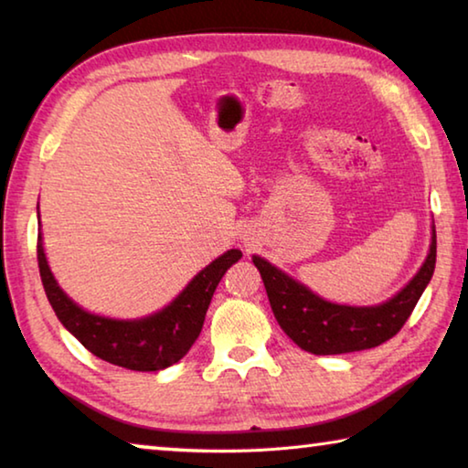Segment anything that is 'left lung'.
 Segmentation results:
<instances>
[{
  "label": "left lung",
  "instance_id": "left-lung-1",
  "mask_svg": "<svg viewBox=\"0 0 468 468\" xmlns=\"http://www.w3.org/2000/svg\"><path fill=\"white\" fill-rule=\"evenodd\" d=\"M262 274L276 322L292 343L314 355H340L379 346L399 332L413 314L435 268V229L425 264L399 295L374 307H351L324 301L279 268L253 256Z\"/></svg>",
  "mask_w": 468,
  "mask_h": 468
}]
</instances>
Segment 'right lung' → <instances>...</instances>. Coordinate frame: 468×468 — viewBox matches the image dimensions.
Listing matches in <instances>:
<instances>
[{
    "label": "right lung",
    "mask_w": 468,
    "mask_h": 468,
    "mask_svg": "<svg viewBox=\"0 0 468 468\" xmlns=\"http://www.w3.org/2000/svg\"><path fill=\"white\" fill-rule=\"evenodd\" d=\"M239 258V250L223 253L158 314L142 320H113L84 312L58 287L47 266L41 237L37 241L38 272L59 322L99 359L133 371H158L184 357L200 336L217 284Z\"/></svg>",
    "instance_id": "right-lung-1"
}]
</instances>
